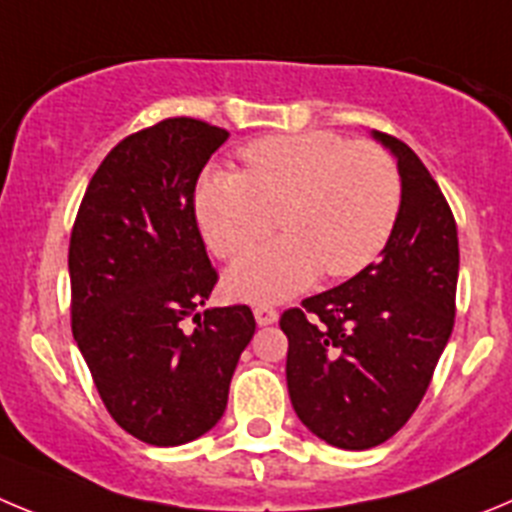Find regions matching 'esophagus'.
<instances>
[{"mask_svg": "<svg viewBox=\"0 0 512 512\" xmlns=\"http://www.w3.org/2000/svg\"><path fill=\"white\" fill-rule=\"evenodd\" d=\"M255 321L260 326H270L278 321V311H275L273 306H265V303H260V306H255Z\"/></svg>", "mask_w": 512, "mask_h": 512, "instance_id": "34e87169", "label": "esophagus"}]
</instances>
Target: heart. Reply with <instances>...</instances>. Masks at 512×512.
<instances>
[{
  "label": "heart",
  "mask_w": 512,
  "mask_h": 512,
  "mask_svg": "<svg viewBox=\"0 0 512 512\" xmlns=\"http://www.w3.org/2000/svg\"><path fill=\"white\" fill-rule=\"evenodd\" d=\"M245 173L211 170L196 219L216 257L232 260L278 224L285 234L227 273L232 296L273 303L326 278L362 273L388 245L400 211L398 168L382 147L326 130L273 135L242 150Z\"/></svg>",
  "instance_id": "1"
}]
</instances>
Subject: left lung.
I'll use <instances>...</instances> for the list:
<instances>
[{
    "instance_id": "left-lung-1",
    "label": "left lung",
    "mask_w": 512,
    "mask_h": 512,
    "mask_svg": "<svg viewBox=\"0 0 512 512\" xmlns=\"http://www.w3.org/2000/svg\"><path fill=\"white\" fill-rule=\"evenodd\" d=\"M398 158L400 211L380 260L280 316L288 393L308 431L362 451L405 426L434 377L457 313V222L411 147Z\"/></svg>"
}]
</instances>
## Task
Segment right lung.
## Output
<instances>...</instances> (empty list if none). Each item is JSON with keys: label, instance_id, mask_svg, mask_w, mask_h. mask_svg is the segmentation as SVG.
Listing matches in <instances>:
<instances>
[{"label": "right lung", "instance_id": "right-lung-1", "mask_svg": "<svg viewBox=\"0 0 512 512\" xmlns=\"http://www.w3.org/2000/svg\"><path fill=\"white\" fill-rule=\"evenodd\" d=\"M227 137L191 117L124 137L96 168L73 222V339L109 416L145 444H188L214 428L255 334L250 306L201 311L219 275L193 191Z\"/></svg>", "mask_w": 512, "mask_h": 512}]
</instances>
